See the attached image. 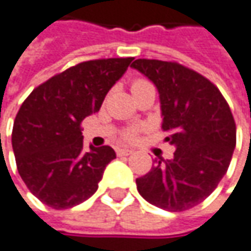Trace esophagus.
I'll return each instance as SVG.
<instances>
[{
  "label": "esophagus",
  "mask_w": 251,
  "mask_h": 251,
  "mask_svg": "<svg viewBox=\"0 0 251 251\" xmlns=\"http://www.w3.org/2000/svg\"><path fill=\"white\" fill-rule=\"evenodd\" d=\"M116 153H118V156H129L133 153V151L132 149H118Z\"/></svg>",
  "instance_id": "34e87169"
}]
</instances>
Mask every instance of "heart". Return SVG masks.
Here are the masks:
<instances>
[{
  "mask_svg": "<svg viewBox=\"0 0 251 251\" xmlns=\"http://www.w3.org/2000/svg\"><path fill=\"white\" fill-rule=\"evenodd\" d=\"M148 86H152V85H151V82H148L146 79H135L130 85V89H132V94H133V92H138V91L143 89V88H148ZM138 132H139V127H130V129H126L122 136H124L125 140H133L136 138Z\"/></svg>",
  "mask_w": 251,
  "mask_h": 251,
  "instance_id": "obj_1",
  "label": "heart"
}]
</instances>
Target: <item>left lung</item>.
I'll list each match as a JSON object with an SVG mask.
<instances>
[{
	"label": "left lung",
	"mask_w": 251,
	"mask_h": 251,
	"mask_svg": "<svg viewBox=\"0 0 251 251\" xmlns=\"http://www.w3.org/2000/svg\"><path fill=\"white\" fill-rule=\"evenodd\" d=\"M138 69L155 83L166 142L176 148L173 159L156 165L136 179L140 196L169 212L201 203L228 169L236 146V124L217 86L177 62L136 59Z\"/></svg>",
	"instance_id": "left-lung-1"
}]
</instances>
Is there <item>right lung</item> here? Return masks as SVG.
Listing matches in <instances>:
<instances>
[{"instance_id": "obj_1", "label": "right lung", "mask_w": 251, "mask_h": 251, "mask_svg": "<svg viewBox=\"0 0 251 251\" xmlns=\"http://www.w3.org/2000/svg\"><path fill=\"white\" fill-rule=\"evenodd\" d=\"M133 58L81 62L37 86L24 100L12 127L18 173L44 204L62 210L89 199L106 165L111 146L83 149L81 122L100 105Z\"/></svg>"}]
</instances>
